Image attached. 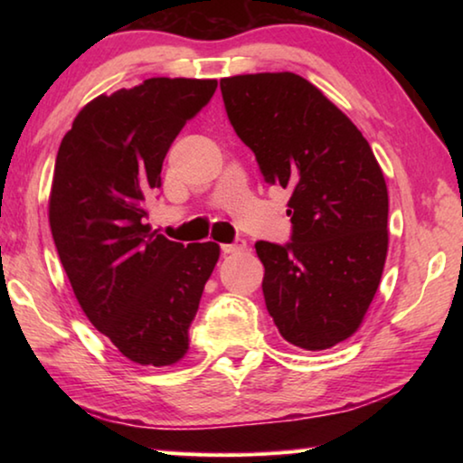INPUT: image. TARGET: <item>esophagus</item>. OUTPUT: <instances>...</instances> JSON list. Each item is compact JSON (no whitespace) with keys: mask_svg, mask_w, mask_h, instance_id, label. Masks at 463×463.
<instances>
[{"mask_svg":"<svg viewBox=\"0 0 463 463\" xmlns=\"http://www.w3.org/2000/svg\"><path fill=\"white\" fill-rule=\"evenodd\" d=\"M222 253L224 255H237V253H242V250L247 249V242L245 241H234L231 242V245H221Z\"/></svg>","mask_w":463,"mask_h":463,"instance_id":"1","label":"esophagus"}]
</instances>
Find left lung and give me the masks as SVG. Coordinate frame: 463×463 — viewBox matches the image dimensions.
Instances as JSON below:
<instances>
[{"instance_id":"1","label":"left lung","mask_w":463,"mask_h":463,"mask_svg":"<svg viewBox=\"0 0 463 463\" xmlns=\"http://www.w3.org/2000/svg\"><path fill=\"white\" fill-rule=\"evenodd\" d=\"M234 132L265 184L292 190V242L260 241L263 296L288 343L331 349L357 333L388 255V187L362 132L304 77L221 80Z\"/></svg>"}]
</instances>
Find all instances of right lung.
Instances as JSON below:
<instances>
[{"instance_id":"add662e5","label":"right lung","mask_w":463,"mask_h":463,"mask_svg":"<svg viewBox=\"0 0 463 463\" xmlns=\"http://www.w3.org/2000/svg\"><path fill=\"white\" fill-rule=\"evenodd\" d=\"M216 80L151 77L101 93L61 140L49 222L85 317L138 365H175L213 276L216 242L169 241L146 224L163 159Z\"/></svg>"}]
</instances>
